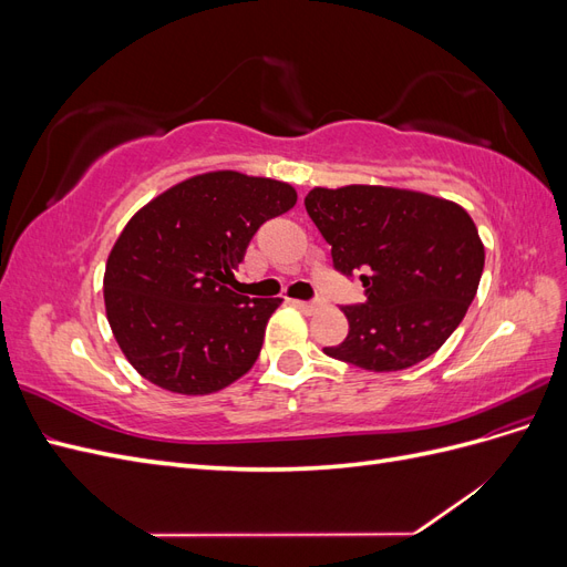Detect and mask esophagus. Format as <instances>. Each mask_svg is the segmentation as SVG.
<instances>
[{"instance_id":"1","label":"esophagus","mask_w":567,"mask_h":567,"mask_svg":"<svg viewBox=\"0 0 567 567\" xmlns=\"http://www.w3.org/2000/svg\"><path fill=\"white\" fill-rule=\"evenodd\" d=\"M293 305L298 307L300 312H305V315H312V312H317L319 307L323 305L321 300H293Z\"/></svg>"}]
</instances>
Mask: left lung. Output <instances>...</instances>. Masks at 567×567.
I'll return each instance as SVG.
<instances>
[{"mask_svg": "<svg viewBox=\"0 0 567 567\" xmlns=\"http://www.w3.org/2000/svg\"><path fill=\"white\" fill-rule=\"evenodd\" d=\"M305 210L333 267L359 274L367 300L346 305L348 338L323 352L367 371H402L442 348L466 317L485 267L471 215L390 186L312 188Z\"/></svg>", "mask_w": 567, "mask_h": 567, "instance_id": "1", "label": "left lung"}]
</instances>
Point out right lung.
Here are the masks:
<instances>
[{
	"mask_svg": "<svg viewBox=\"0 0 567 567\" xmlns=\"http://www.w3.org/2000/svg\"><path fill=\"white\" fill-rule=\"evenodd\" d=\"M296 188L241 173L186 179L136 213L104 277L106 315L130 364L153 385L208 394L241 379L262 350L279 298L234 293V269Z\"/></svg>",
	"mask_w": 567,
	"mask_h": 567,
	"instance_id": "obj_1",
	"label": "right lung"
}]
</instances>
